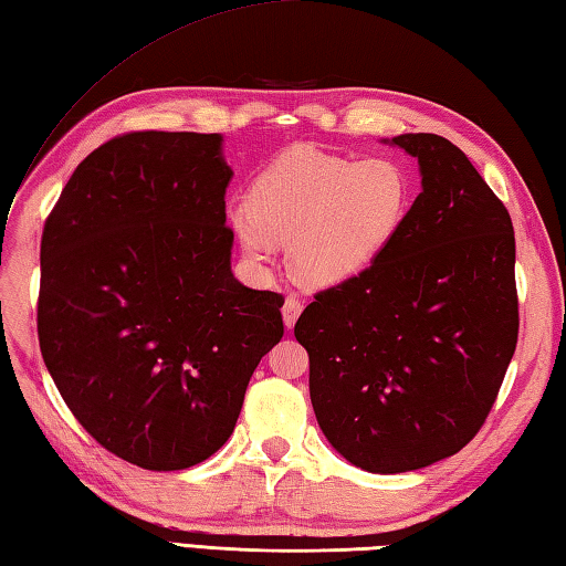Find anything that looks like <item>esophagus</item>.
<instances>
[{
    "label": "esophagus",
    "instance_id": "esophagus-1",
    "mask_svg": "<svg viewBox=\"0 0 566 566\" xmlns=\"http://www.w3.org/2000/svg\"><path fill=\"white\" fill-rule=\"evenodd\" d=\"M302 308H304V302H302V298L294 296V294L286 296V302H284V306H282L284 326H286V328H292V326L296 324V318H298V314H302Z\"/></svg>",
    "mask_w": 566,
    "mask_h": 566
}]
</instances>
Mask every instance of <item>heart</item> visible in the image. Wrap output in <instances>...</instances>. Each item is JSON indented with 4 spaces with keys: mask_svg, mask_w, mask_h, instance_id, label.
Here are the masks:
<instances>
[{
    "mask_svg": "<svg viewBox=\"0 0 566 566\" xmlns=\"http://www.w3.org/2000/svg\"><path fill=\"white\" fill-rule=\"evenodd\" d=\"M412 198V174L392 157L294 149L254 176L248 201L230 206L228 218L252 260L270 262L276 240H290L294 272L334 286L392 245Z\"/></svg>",
    "mask_w": 566,
    "mask_h": 566,
    "instance_id": "heart-1",
    "label": "heart"
}]
</instances>
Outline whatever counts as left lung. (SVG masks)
Masks as SVG:
<instances>
[{
  "label": "left lung",
  "instance_id": "obj_1",
  "mask_svg": "<svg viewBox=\"0 0 566 566\" xmlns=\"http://www.w3.org/2000/svg\"><path fill=\"white\" fill-rule=\"evenodd\" d=\"M422 193L368 270L314 294L294 326L308 392L340 457L370 473L424 469L479 434L517 346L515 232L457 144L400 135Z\"/></svg>",
  "mask_w": 566,
  "mask_h": 566
}]
</instances>
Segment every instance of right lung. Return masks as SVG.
I'll return each instance as SVG.
<instances>
[{
	"label": "right lung",
	"instance_id": "1",
	"mask_svg": "<svg viewBox=\"0 0 566 566\" xmlns=\"http://www.w3.org/2000/svg\"><path fill=\"white\" fill-rule=\"evenodd\" d=\"M230 176L220 135L127 132L77 164L43 226V363L87 434L139 469L223 447L284 336V296L230 272Z\"/></svg>",
	"mask_w": 566,
	"mask_h": 566
}]
</instances>
